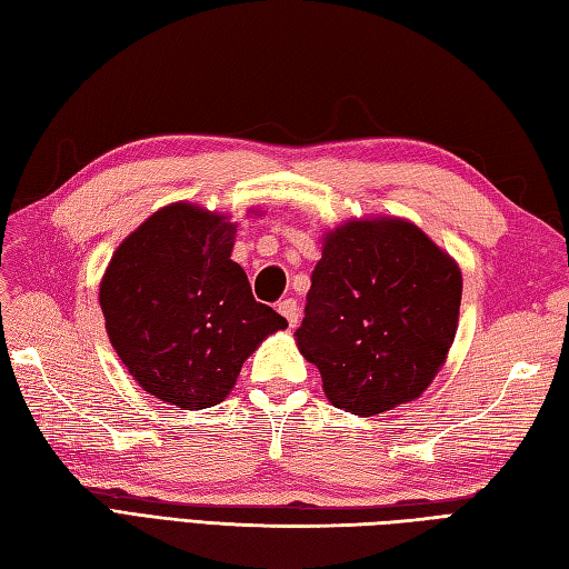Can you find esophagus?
Here are the masks:
<instances>
[{
  "label": "esophagus",
  "instance_id": "34e87169",
  "mask_svg": "<svg viewBox=\"0 0 569 569\" xmlns=\"http://www.w3.org/2000/svg\"><path fill=\"white\" fill-rule=\"evenodd\" d=\"M276 308L288 320V325H291V328H296V325H298V303H296V300L293 298H286Z\"/></svg>",
  "mask_w": 569,
  "mask_h": 569
}]
</instances>
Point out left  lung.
<instances>
[{"instance_id":"1","label":"left lung","mask_w":569,"mask_h":569,"mask_svg":"<svg viewBox=\"0 0 569 569\" xmlns=\"http://www.w3.org/2000/svg\"><path fill=\"white\" fill-rule=\"evenodd\" d=\"M300 352L325 396L377 416L428 389L457 332L462 273L403 220H357L325 237L310 276Z\"/></svg>"}]
</instances>
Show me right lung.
Masks as SVG:
<instances>
[{
  "mask_svg": "<svg viewBox=\"0 0 569 569\" xmlns=\"http://www.w3.org/2000/svg\"><path fill=\"white\" fill-rule=\"evenodd\" d=\"M234 232L220 214L168 204L119 244L102 278L114 352L143 391L180 410L220 403L263 337L288 328L229 259Z\"/></svg>",
  "mask_w": 569,
  "mask_h": 569,
  "instance_id": "1",
  "label": "right lung"
}]
</instances>
